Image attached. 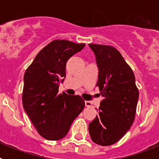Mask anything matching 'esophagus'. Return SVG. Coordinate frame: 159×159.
I'll use <instances>...</instances> for the list:
<instances>
[{
	"label": "esophagus",
	"instance_id": "34e87169",
	"mask_svg": "<svg viewBox=\"0 0 159 159\" xmlns=\"http://www.w3.org/2000/svg\"><path fill=\"white\" fill-rule=\"evenodd\" d=\"M85 106L86 107H91L92 106V103L89 101H85Z\"/></svg>",
	"mask_w": 159,
	"mask_h": 159
}]
</instances>
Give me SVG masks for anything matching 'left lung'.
<instances>
[{
	"label": "left lung",
	"instance_id": "1",
	"mask_svg": "<svg viewBox=\"0 0 159 159\" xmlns=\"http://www.w3.org/2000/svg\"><path fill=\"white\" fill-rule=\"evenodd\" d=\"M99 70L96 86L103 98L99 115L89 123L92 141L101 146L117 143L131 127L135 116L139 91L131 68L111 46L88 44Z\"/></svg>",
	"mask_w": 159,
	"mask_h": 159
}]
</instances>
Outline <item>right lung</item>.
Returning a JSON list of instances; mask_svg holds the SVG:
<instances>
[{"label":"right lung","instance_id":"right-lung-1","mask_svg":"<svg viewBox=\"0 0 159 159\" xmlns=\"http://www.w3.org/2000/svg\"><path fill=\"white\" fill-rule=\"evenodd\" d=\"M85 43L56 40L36 55L24 75L22 102L25 112L38 133L48 140L67 135L74 119L85 106L79 95L59 94L66 77V64Z\"/></svg>","mask_w":159,"mask_h":159}]
</instances>
